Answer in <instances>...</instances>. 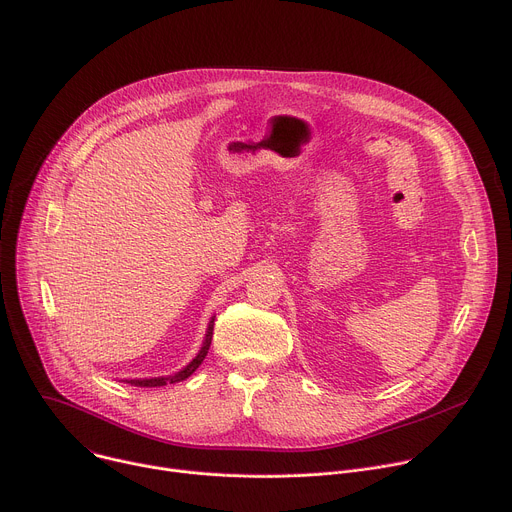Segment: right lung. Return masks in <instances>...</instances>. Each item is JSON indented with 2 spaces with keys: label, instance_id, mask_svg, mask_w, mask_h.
Wrapping results in <instances>:
<instances>
[{
  "label": "right lung",
  "instance_id": "obj_1",
  "mask_svg": "<svg viewBox=\"0 0 512 512\" xmlns=\"http://www.w3.org/2000/svg\"><path fill=\"white\" fill-rule=\"evenodd\" d=\"M212 328H214V316L210 318L208 322V328H206V334H204V340H202V346L200 350L196 352V356L186 364L184 369H180L178 373L174 375H168V377H150V379H121V383H127V385H133V387H164V385H174V383H180L184 379H188L206 356L208 348H210V340H212Z\"/></svg>",
  "mask_w": 512,
  "mask_h": 512
}]
</instances>
